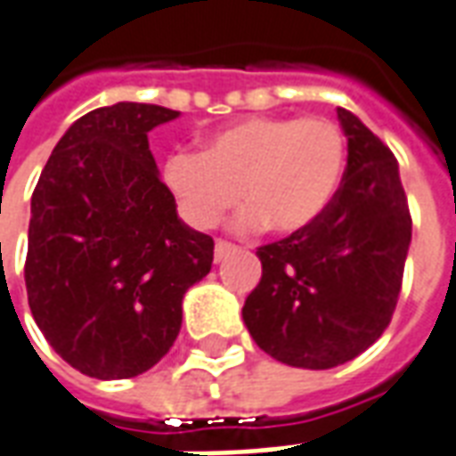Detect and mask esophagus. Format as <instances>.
<instances>
[{"instance_id": "obj_1", "label": "esophagus", "mask_w": 456, "mask_h": 456, "mask_svg": "<svg viewBox=\"0 0 456 456\" xmlns=\"http://www.w3.org/2000/svg\"><path fill=\"white\" fill-rule=\"evenodd\" d=\"M232 251H237V247L232 244V241H224V239H217V244H215V261L227 259Z\"/></svg>"}]
</instances>
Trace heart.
Here are the masks:
<instances>
[{"label":"heart","mask_w":456,"mask_h":456,"mask_svg":"<svg viewBox=\"0 0 456 456\" xmlns=\"http://www.w3.org/2000/svg\"><path fill=\"white\" fill-rule=\"evenodd\" d=\"M346 138L323 116H254L229 123L202 140V151H175L162 180L195 227H215L241 200V227L279 234L314 224L338 192Z\"/></svg>","instance_id":"b5f03b06"}]
</instances>
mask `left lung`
<instances>
[{
    "mask_svg": "<svg viewBox=\"0 0 456 456\" xmlns=\"http://www.w3.org/2000/svg\"><path fill=\"white\" fill-rule=\"evenodd\" d=\"M338 120L348 140L338 192L314 224L259 247L261 281L241 308L264 353L305 370L343 365L383 336L412 239L395 155L350 110Z\"/></svg>",
    "mask_w": 456,
    "mask_h": 456,
    "instance_id": "obj_1",
    "label": "left lung"
}]
</instances>
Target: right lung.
Listing matches in <instances>:
<instances>
[{"label":"right lung","mask_w":456,"mask_h":456,"mask_svg":"<svg viewBox=\"0 0 456 456\" xmlns=\"http://www.w3.org/2000/svg\"><path fill=\"white\" fill-rule=\"evenodd\" d=\"M180 116L116 103L78 118L31 195L24 279L31 316L71 368L98 380L151 370L183 326L215 241L177 217L148 133Z\"/></svg>","instance_id":"obj_1"}]
</instances>
